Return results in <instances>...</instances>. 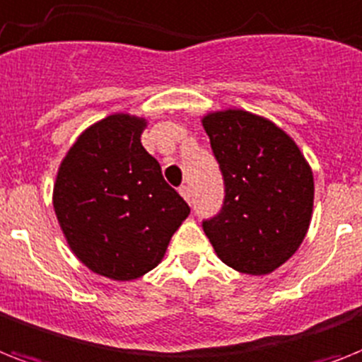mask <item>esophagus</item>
<instances>
[{
    "label": "esophagus",
    "instance_id": "34e87169",
    "mask_svg": "<svg viewBox=\"0 0 362 362\" xmlns=\"http://www.w3.org/2000/svg\"><path fill=\"white\" fill-rule=\"evenodd\" d=\"M178 193H180V195L184 197V201L191 202V191H189V187H187V186H180Z\"/></svg>",
    "mask_w": 362,
    "mask_h": 362
}]
</instances>
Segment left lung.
<instances>
[{"label":"left lung","instance_id":"left-lung-1","mask_svg":"<svg viewBox=\"0 0 362 362\" xmlns=\"http://www.w3.org/2000/svg\"><path fill=\"white\" fill-rule=\"evenodd\" d=\"M225 180V202L202 223L221 262L269 275L293 257L310 227L314 176L298 143L262 115L228 107L201 119Z\"/></svg>","mask_w":362,"mask_h":362}]
</instances>
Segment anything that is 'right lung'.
<instances>
[{"instance_id": "obj_1", "label": "right lung", "mask_w": 362, "mask_h": 362, "mask_svg": "<svg viewBox=\"0 0 362 362\" xmlns=\"http://www.w3.org/2000/svg\"><path fill=\"white\" fill-rule=\"evenodd\" d=\"M145 117L113 113L85 128L61 160L55 216L79 262L113 281H135L163 260L189 206L141 145Z\"/></svg>"}]
</instances>
